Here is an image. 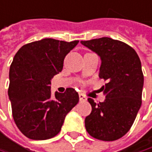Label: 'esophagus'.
Instances as JSON below:
<instances>
[{
    "instance_id": "esophagus-1",
    "label": "esophagus",
    "mask_w": 152,
    "mask_h": 152,
    "mask_svg": "<svg viewBox=\"0 0 152 152\" xmlns=\"http://www.w3.org/2000/svg\"><path fill=\"white\" fill-rule=\"evenodd\" d=\"M79 99H80V101H82V102H85V101L87 100L86 96H83V94H79Z\"/></svg>"
}]
</instances>
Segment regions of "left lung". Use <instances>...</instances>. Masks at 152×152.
Instances as JSON below:
<instances>
[{
    "mask_svg": "<svg viewBox=\"0 0 152 152\" xmlns=\"http://www.w3.org/2000/svg\"><path fill=\"white\" fill-rule=\"evenodd\" d=\"M81 43L101 58L99 77L107 81L101 88L105 100L88 101L91 113L85 118V128L91 137L114 141L124 137L132 126L142 104L144 75L137 52L128 44L102 37Z\"/></svg>",
    "mask_w": 152,
    "mask_h": 152,
    "instance_id": "8db88e82",
    "label": "left lung"
}]
</instances>
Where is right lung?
<instances>
[{
    "mask_svg": "<svg viewBox=\"0 0 152 152\" xmlns=\"http://www.w3.org/2000/svg\"><path fill=\"white\" fill-rule=\"evenodd\" d=\"M78 42L45 38L23 45L15 54L7 94L15 123L27 137L45 140L56 136L78 103V93L72 88L55 96L50 90L51 79L62 71L65 56Z\"/></svg>",
    "mask_w": 152,
    "mask_h": 152,
    "instance_id": "add662e5",
    "label": "right lung"
}]
</instances>
